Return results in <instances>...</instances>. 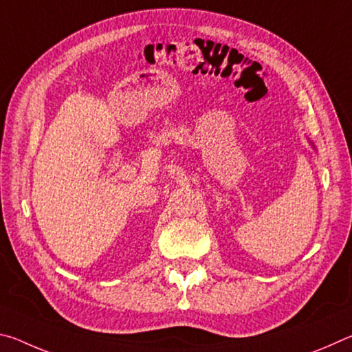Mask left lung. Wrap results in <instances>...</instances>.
<instances>
[{"label":"left lung","instance_id":"obj_1","mask_svg":"<svg viewBox=\"0 0 352 352\" xmlns=\"http://www.w3.org/2000/svg\"><path fill=\"white\" fill-rule=\"evenodd\" d=\"M311 146H312V147H314V148H315V146H314V142H312V141H311Z\"/></svg>","mask_w":352,"mask_h":352}]
</instances>
